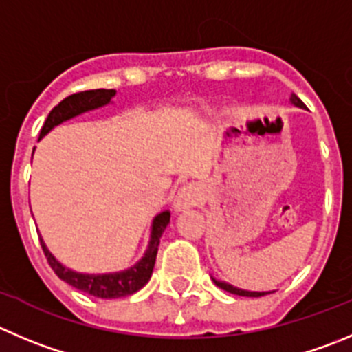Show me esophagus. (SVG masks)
Segmentation results:
<instances>
[{
	"mask_svg": "<svg viewBox=\"0 0 352 352\" xmlns=\"http://www.w3.org/2000/svg\"><path fill=\"white\" fill-rule=\"evenodd\" d=\"M195 190L193 186H185V188L179 192L178 200H176V209H185V207H190L195 204Z\"/></svg>",
	"mask_w": 352,
	"mask_h": 352,
	"instance_id": "obj_1",
	"label": "esophagus"
}]
</instances>
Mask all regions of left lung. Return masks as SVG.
<instances>
[{
  "mask_svg": "<svg viewBox=\"0 0 352 352\" xmlns=\"http://www.w3.org/2000/svg\"><path fill=\"white\" fill-rule=\"evenodd\" d=\"M290 102L294 103L296 107H300V109H306V105H304L302 100L299 98V96L296 95V93H292V96H290ZM214 280V278H212ZM214 283H216L219 289L226 290V292L230 294H235V296H243V297H261V296H266V294L270 292H249V290H242V289H236V287L230 285V283H224V282H217V280H214Z\"/></svg>",
  "mask_w": 352,
  "mask_h": 352,
  "instance_id": "left-lung-1",
  "label": "left lung"
}]
</instances>
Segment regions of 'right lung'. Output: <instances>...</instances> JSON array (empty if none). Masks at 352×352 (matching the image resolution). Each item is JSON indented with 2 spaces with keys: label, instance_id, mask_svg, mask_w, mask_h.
Instances as JSON below:
<instances>
[{
  "label": "right lung",
  "instance_id": "obj_1",
  "mask_svg": "<svg viewBox=\"0 0 352 352\" xmlns=\"http://www.w3.org/2000/svg\"><path fill=\"white\" fill-rule=\"evenodd\" d=\"M113 95H116L113 89H88V91H79L67 96L58 105L53 107L52 112L48 113L45 124H43L41 133H39V138L48 135L55 126L62 124L63 120H69L72 117L79 116V113L107 105L112 100ZM169 210H164L159 216H155V219L152 223V235H150V243L145 256L142 257V261L138 264H135V266L126 271H120V273L82 274L76 273L72 270H67L46 249L43 239L39 240H41V247L46 256V261H48V264L52 266V270L55 271V274L60 280L72 285L74 289L89 294V296L102 297V299H119V297L131 296V294L138 292L140 289H143L146 285V282L152 276L153 266H155L160 236H162L164 230L169 224Z\"/></svg>",
  "mask_w": 352,
  "mask_h": 352
}]
</instances>
